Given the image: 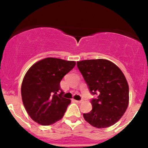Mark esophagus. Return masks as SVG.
<instances>
[{"label":"esophagus","mask_w":148,"mask_h":148,"mask_svg":"<svg viewBox=\"0 0 148 148\" xmlns=\"http://www.w3.org/2000/svg\"><path fill=\"white\" fill-rule=\"evenodd\" d=\"M74 101H75V102H76V103H80L82 102V101H81V100H79V101H78V100H75V99H74Z\"/></svg>","instance_id":"34e87169"}]
</instances>
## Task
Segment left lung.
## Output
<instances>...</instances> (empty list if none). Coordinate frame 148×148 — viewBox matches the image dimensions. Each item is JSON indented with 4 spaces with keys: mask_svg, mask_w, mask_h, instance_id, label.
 I'll return each mask as SVG.
<instances>
[{
    "mask_svg": "<svg viewBox=\"0 0 148 148\" xmlns=\"http://www.w3.org/2000/svg\"><path fill=\"white\" fill-rule=\"evenodd\" d=\"M77 67L92 95V109L84 113L86 121L96 128L114 125L123 117L129 104V86L117 65L108 60L78 61Z\"/></svg>",
    "mask_w": 148,
    "mask_h": 148,
    "instance_id": "obj_1",
    "label": "left lung"
}]
</instances>
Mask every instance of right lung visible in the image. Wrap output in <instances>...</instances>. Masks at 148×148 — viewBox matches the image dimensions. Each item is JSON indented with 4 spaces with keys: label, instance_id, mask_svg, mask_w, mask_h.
<instances>
[{
    "label": "right lung",
    "instance_id": "add662e5",
    "mask_svg": "<svg viewBox=\"0 0 148 148\" xmlns=\"http://www.w3.org/2000/svg\"><path fill=\"white\" fill-rule=\"evenodd\" d=\"M75 65L74 61L47 58L28 69L21 84V97L34 121L50 125L63 117L71 100L62 97L60 83Z\"/></svg>",
    "mask_w": 148,
    "mask_h": 148
}]
</instances>
